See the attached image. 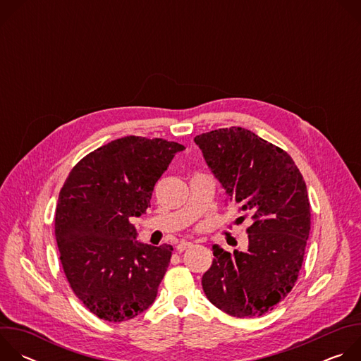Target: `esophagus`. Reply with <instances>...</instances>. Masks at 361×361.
<instances>
[{"mask_svg": "<svg viewBox=\"0 0 361 361\" xmlns=\"http://www.w3.org/2000/svg\"><path fill=\"white\" fill-rule=\"evenodd\" d=\"M191 247H192V243L181 241V243L177 245V251H178V252H181V251H184V250H187V248H191Z\"/></svg>", "mask_w": 361, "mask_h": 361, "instance_id": "34e87169", "label": "esophagus"}]
</instances>
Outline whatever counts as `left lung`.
Listing matches in <instances>:
<instances>
[{
    "mask_svg": "<svg viewBox=\"0 0 361 361\" xmlns=\"http://www.w3.org/2000/svg\"><path fill=\"white\" fill-rule=\"evenodd\" d=\"M194 141L240 219L252 220L247 251L213 245L202 290L230 316L260 317L286 298L301 270L312 226L304 178L284 149L250 130L219 128Z\"/></svg>",
    "mask_w": 361,
    "mask_h": 361,
    "instance_id": "1",
    "label": "left lung"
}]
</instances>
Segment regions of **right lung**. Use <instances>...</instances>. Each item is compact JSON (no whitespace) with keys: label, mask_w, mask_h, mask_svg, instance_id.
I'll return each mask as SVG.
<instances>
[{"label":"right lung","mask_w":361,"mask_h":361,"mask_svg":"<svg viewBox=\"0 0 361 361\" xmlns=\"http://www.w3.org/2000/svg\"><path fill=\"white\" fill-rule=\"evenodd\" d=\"M163 138L128 135L81 159L56 209V238L66 277L98 319L120 323L154 302L173 247L135 241L131 217L149 207L152 190L178 151Z\"/></svg>","instance_id":"right-lung-1"}]
</instances>
